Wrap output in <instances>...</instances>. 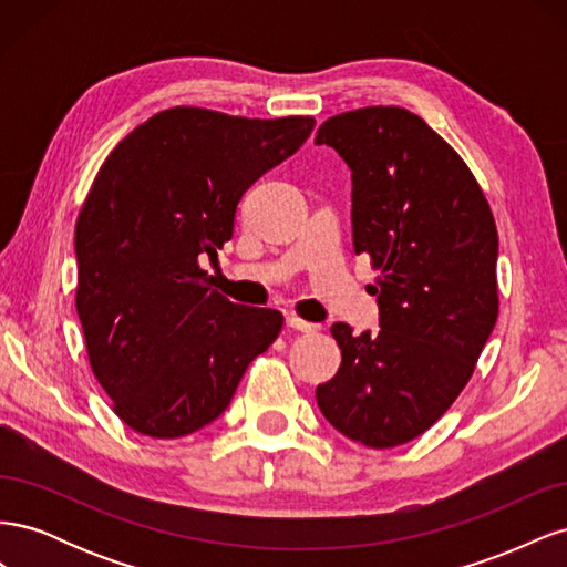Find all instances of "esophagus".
Wrapping results in <instances>:
<instances>
[{"mask_svg":"<svg viewBox=\"0 0 567 567\" xmlns=\"http://www.w3.org/2000/svg\"><path fill=\"white\" fill-rule=\"evenodd\" d=\"M286 326H288V329H293V331H300V333H315V331L319 329L317 323L302 321V319H298L296 315H288V317H286Z\"/></svg>","mask_w":567,"mask_h":567,"instance_id":"obj_1","label":"esophagus"}]
</instances>
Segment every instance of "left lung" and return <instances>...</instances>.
Returning <instances> with one entry per match:
<instances>
[{"label":"left lung","instance_id":"1","mask_svg":"<svg viewBox=\"0 0 567 567\" xmlns=\"http://www.w3.org/2000/svg\"><path fill=\"white\" fill-rule=\"evenodd\" d=\"M315 144L352 173L354 252H369L381 329L333 323L338 373L317 404L338 433L373 450L425 433L458 398L499 315V236L458 153L398 106L329 117Z\"/></svg>","mask_w":567,"mask_h":567}]
</instances>
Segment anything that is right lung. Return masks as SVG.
<instances>
[{"label": "right lung", "instance_id": "obj_1", "mask_svg": "<svg viewBox=\"0 0 567 567\" xmlns=\"http://www.w3.org/2000/svg\"><path fill=\"white\" fill-rule=\"evenodd\" d=\"M312 117L177 106L120 142L75 225L78 317L90 364L132 431L173 440L221 416L284 317L210 288L200 260L234 234L238 200L307 142Z\"/></svg>", "mask_w": 567, "mask_h": 567}]
</instances>
